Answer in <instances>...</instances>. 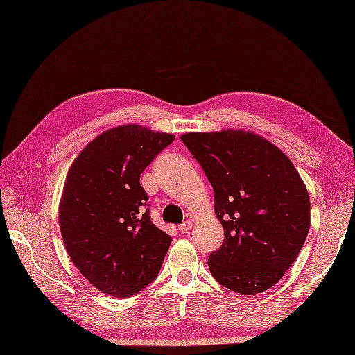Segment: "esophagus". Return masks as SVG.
<instances>
[{
  "mask_svg": "<svg viewBox=\"0 0 355 355\" xmlns=\"http://www.w3.org/2000/svg\"><path fill=\"white\" fill-rule=\"evenodd\" d=\"M191 229H192V223H191V221H184V223L178 227L180 233H187Z\"/></svg>",
  "mask_w": 355,
  "mask_h": 355,
  "instance_id": "1",
  "label": "esophagus"
}]
</instances>
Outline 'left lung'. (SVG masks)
Returning a JSON list of instances; mask_svg holds the SVG:
<instances>
[{
  "label": "left lung",
  "instance_id": "8db88e82",
  "mask_svg": "<svg viewBox=\"0 0 355 355\" xmlns=\"http://www.w3.org/2000/svg\"><path fill=\"white\" fill-rule=\"evenodd\" d=\"M191 150L215 192L224 243L209 256L218 282L256 294L281 281L310 229L306 186L281 149L243 130L187 132Z\"/></svg>",
  "mask_w": 355,
  "mask_h": 355
}]
</instances>
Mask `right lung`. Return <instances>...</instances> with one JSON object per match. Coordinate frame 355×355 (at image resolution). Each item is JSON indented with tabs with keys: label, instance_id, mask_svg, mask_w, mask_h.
Returning a JSON list of instances; mask_svg holds the SVG:
<instances>
[{
	"label": "right lung",
	"instance_id": "right-lung-1",
	"mask_svg": "<svg viewBox=\"0 0 355 355\" xmlns=\"http://www.w3.org/2000/svg\"><path fill=\"white\" fill-rule=\"evenodd\" d=\"M175 135L122 125L97 135L70 166L59 229L70 259L97 290L128 297L154 281L172 238L153 224L140 173Z\"/></svg>",
	"mask_w": 355,
	"mask_h": 355
}]
</instances>
